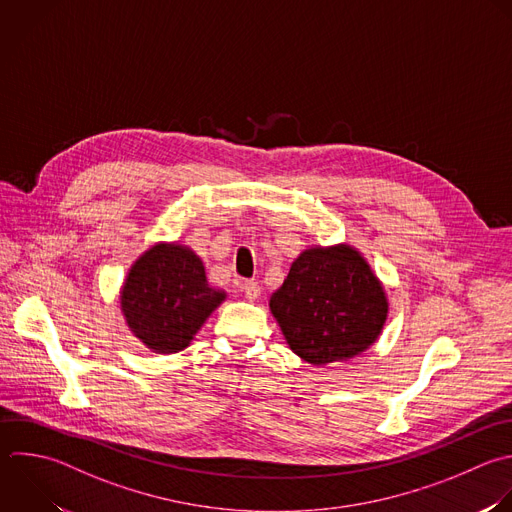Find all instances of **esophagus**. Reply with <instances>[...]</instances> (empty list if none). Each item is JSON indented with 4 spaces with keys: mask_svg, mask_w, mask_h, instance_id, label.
I'll list each match as a JSON object with an SVG mask.
<instances>
[{
    "mask_svg": "<svg viewBox=\"0 0 512 512\" xmlns=\"http://www.w3.org/2000/svg\"><path fill=\"white\" fill-rule=\"evenodd\" d=\"M242 292H244V296H246L250 302H254V300L260 296V286H258L256 282H246V284L242 286Z\"/></svg>",
    "mask_w": 512,
    "mask_h": 512,
    "instance_id": "34e87169",
    "label": "esophagus"
}]
</instances>
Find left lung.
I'll return each instance as SVG.
<instances>
[{
  "label": "left lung",
  "instance_id": "obj_1",
  "mask_svg": "<svg viewBox=\"0 0 512 512\" xmlns=\"http://www.w3.org/2000/svg\"><path fill=\"white\" fill-rule=\"evenodd\" d=\"M268 306L290 350L312 366L360 356L388 318L382 282L350 244L302 250Z\"/></svg>",
  "mask_w": 512,
  "mask_h": 512
}]
</instances>
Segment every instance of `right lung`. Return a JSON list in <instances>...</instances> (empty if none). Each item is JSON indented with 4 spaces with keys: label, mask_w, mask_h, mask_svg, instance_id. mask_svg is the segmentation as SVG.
Masks as SVG:
<instances>
[{
    "label": "right lung",
    "mask_w": 512,
    "mask_h": 512,
    "mask_svg": "<svg viewBox=\"0 0 512 512\" xmlns=\"http://www.w3.org/2000/svg\"><path fill=\"white\" fill-rule=\"evenodd\" d=\"M226 296L208 284L204 262L190 246L156 242L130 266L120 288V310L146 348L176 354L190 346Z\"/></svg>",
    "instance_id": "1"
}]
</instances>
